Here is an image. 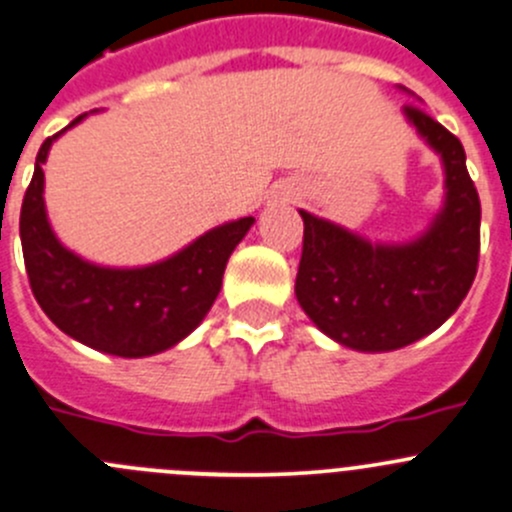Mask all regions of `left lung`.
Returning a JSON list of instances; mask_svg holds the SVG:
<instances>
[{"mask_svg": "<svg viewBox=\"0 0 512 512\" xmlns=\"http://www.w3.org/2000/svg\"><path fill=\"white\" fill-rule=\"evenodd\" d=\"M404 115L446 167V204L421 239L377 246L300 212L295 298L325 335L362 352L399 350L444 325L478 271L481 199L461 140L419 105H404Z\"/></svg>", "mask_w": 512, "mask_h": 512, "instance_id": "left-lung-1", "label": "left lung"}]
</instances>
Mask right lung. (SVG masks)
Returning <instances> with one entry per match:
<instances>
[{"instance_id": "add662e5", "label": "right lung", "mask_w": 512, "mask_h": 512, "mask_svg": "<svg viewBox=\"0 0 512 512\" xmlns=\"http://www.w3.org/2000/svg\"><path fill=\"white\" fill-rule=\"evenodd\" d=\"M81 120L83 115H78L68 128ZM61 133L39 147L34 177L21 202V251L36 303L56 328L108 355L147 357L177 345L217 300L226 261L254 217L217 226L162 263L145 268L93 266L63 249L46 219L41 165Z\"/></svg>"}]
</instances>
